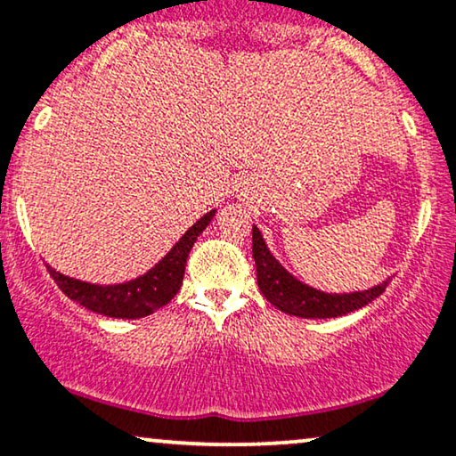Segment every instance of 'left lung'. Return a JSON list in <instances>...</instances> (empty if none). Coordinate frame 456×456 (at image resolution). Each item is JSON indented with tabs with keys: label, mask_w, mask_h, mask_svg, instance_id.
I'll use <instances>...</instances> for the list:
<instances>
[{
	"label": "left lung",
	"mask_w": 456,
	"mask_h": 456,
	"mask_svg": "<svg viewBox=\"0 0 456 456\" xmlns=\"http://www.w3.org/2000/svg\"><path fill=\"white\" fill-rule=\"evenodd\" d=\"M252 256L256 265L258 288L267 297V301L284 314L297 315V318H338V315L351 314L381 297L389 284V280H385L383 284L374 286L370 290L349 292V295H328V292L315 290V288L292 278L275 261L256 227H252Z\"/></svg>",
	"instance_id": "1"
}]
</instances>
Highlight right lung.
I'll return each mask as SVG.
<instances>
[{
	"mask_svg": "<svg viewBox=\"0 0 456 456\" xmlns=\"http://www.w3.org/2000/svg\"><path fill=\"white\" fill-rule=\"evenodd\" d=\"M215 216V210L200 218L193 227L187 229V233L176 241L175 248L161 261L149 269L141 278L126 281V284L99 286L79 281L67 275L59 273L48 265V271L56 286L61 288L71 301L84 305L86 309L94 314L107 315V318H145L164 305H168L178 290H181L183 275H185L187 256L191 252L195 240L200 233L208 227V223Z\"/></svg>",
	"mask_w": 456,
	"mask_h": 456,
	"instance_id": "right-lung-1",
	"label": "right lung"
}]
</instances>
